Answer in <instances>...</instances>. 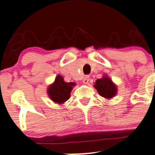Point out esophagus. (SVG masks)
<instances>
[{
	"label": "esophagus",
	"mask_w": 155,
	"mask_h": 155,
	"mask_svg": "<svg viewBox=\"0 0 155 155\" xmlns=\"http://www.w3.org/2000/svg\"><path fill=\"white\" fill-rule=\"evenodd\" d=\"M89 81H90V78H89V76H86L83 79V83L85 84H88Z\"/></svg>",
	"instance_id": "obj_1"
}]
</instances>
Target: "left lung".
<instances>
[{"mask_svg": "<svg viewBox=\"0 0 155 155\" xmlns=\"http://www.w3.org/2000/svg\"><path fill=\"white\" fill-rule=\"evenodd\" d=\"M99 94L105 99H111L117 93V85L112 81L107 74H104L101 78L97 79L94 84Z\"/></svg>", "mask_w": 155, "mask_h": 155, "instance_id": "obj_1", "label": "left lung"}]
</instances>
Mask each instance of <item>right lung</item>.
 <instances>
[{"mask_svg": "<svg viewBox=\"0 0 155 155\" xmlns=\"http://www.w3.org/2000/svg\"><path fill=\"white\" fill-rule=\"evenodd\" d=\"M76 84L65 82L63 77L58 74L55 80L48 87V95L50 99L58 104H63L71 97V92Z\"/></svg>", "mask_w": 155, "mask_h": 155, "instance_id": "right-lung-1", "label": "right lung"}]
</instances>
